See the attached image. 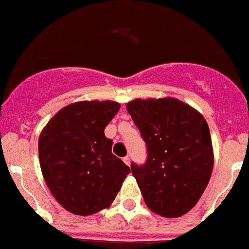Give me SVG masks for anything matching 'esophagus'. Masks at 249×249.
I'll return each instance as SVG.
<instances>
[{
  "mask_svg": "<svg viewBox=\"0 0 249 249\" xmlns=\"http://www.w3.org/2000/svg\"><path fill=\"white\" fill-rule=\"evenodd\" d=\"M123 161H124V164H126V165H131V158L129 157H124L123 158Z\"/></svg>",
  "mask_w": 249,
  "mask_h": 249,
  "instance_id": "esophagus-1",
  "label": "esophagus"
}]
</instances>
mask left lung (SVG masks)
Returning a JSON list of instances; mask_svg holds the SVG:
<instances>
[{
	"mask_svg": "<svg viewBox=\"0 0 249 249\" xmlns=\"http://www.w3.org/2000/svg\"><path fill=\"white\" fill-rule=\"evenodd\" d=\"M126 108L147 147L146 163L131 164L143 201L158 215L182 216L200 200L213 172L207 122L176 98L136 99Z\"/></svg>",
	"mask_w": 249,
	"mask_h": 249,
	"instance_id": "left-lung-1",
	"label": "left lung"
}]
</instances>
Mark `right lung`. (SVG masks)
Returning a JSON list of instances; mask_svg holds the SVG:
<instances>
[{"instance_id": "1", "label": "right lung", "mask_w": 249, "mask_h": 249, "mask_svg": "<svg viewBox=\"0 0 249 249\" xmlns=\"http://www.w3.org/2000/svg\"><path fill=\"white\" fill-rule=\"evenodd\" d=\"M120 107L110 100L73 103L55 113L39 136L47 186L57 202L75 215H92L110 206L129 173L104 135Z\"/></svg>"}]
</instances>
